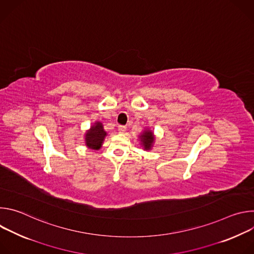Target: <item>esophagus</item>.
I'll list each match as a JSON object with an SVG mask.
<instances>
[{
	"label": "esophagus",
	"mask_w": 254,
	"mask_h": 254,
	"mask_svg": "<svg viewBox=\"0 0 254 254\" xmlns=\"http://www.w3.org/2000/svg\"><path fill=\"white\" fill-rule=\"evenodd\" d=\"M119 131H120L121 133H125V132L127 131V127H125V126H120V127H119Z\"/></svg>",
	"instance_id": "34e87169"
}]
</instances>
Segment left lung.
<instances>
[{
	"label": "left lung",
	"instance_id": "8db88e82",
	"mask_svg": "<svg viewBox=\"0 0 254 254\" xmlns=\"http://www.w3.org/2000/svg\"><path fill=\"white\" fill-rule=\"evenodd\" d=\"M154 134L152 131H144L141 136H140V141L142 143V146L144 150H150L152 148V144L154 142Z\"/></svg>",
	"mask_w": 254,
	"mask_h": 254
}]
</instances>
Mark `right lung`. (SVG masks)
Wrapping results in <instances>:
<instances>
[{
  "instance_id": "right-lung-1",
  "label": "right lung",
  "mask_w": 254,
  "mask_h": 254,
  "mask_svg": "<svg viewBox=\"0 0 254 254\" xmlns=\"http://www.w3.org/2000/svg\"><path fill=\"white\" fill-rule=\"evenodd\" d=\"M106 135L101 123H96L85 134L86 146L92 150H98Z\"/></svg>"
}]
</instances>
